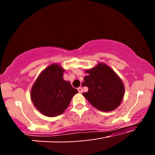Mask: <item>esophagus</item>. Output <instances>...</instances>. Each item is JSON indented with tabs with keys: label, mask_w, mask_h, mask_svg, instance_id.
<instances>
[{
	"label": "esophagus",
	"mask_w": 155,
	"mask_h": 155,
	"mask_svg": "<svg viewBox=\"0 0 155 155\" xmlns=\"http://www.w3.org/2000/svg\"><path fill=\"white\" fill-rule=\"evenodd\" d=\"M78 92H79V93H82V87H78Z\"/></svg>",
	"instance_id": "obj_1"
}]
</instances>
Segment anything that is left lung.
Returning <instances> with one entry per match:
<instances>
[{"mask_svg":"<svg viewBox=\"0 0 155 155\" xmlns=\"http://www.w3.org/2000/svg\"><path fill=\"white\" fill-rule=\"evenodd\" d=\"M82 86L88 87L83 96L96 109L101 111L116 109L124 96V85L113 70L104 63H99L94 68L86 71Z\"/></svg>","mask_w":155,"mask_h":155,"instance_id":"obj_1","label":"left lung"}]
</instances>
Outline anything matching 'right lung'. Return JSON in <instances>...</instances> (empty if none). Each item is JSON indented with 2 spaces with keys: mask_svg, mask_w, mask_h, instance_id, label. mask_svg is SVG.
<instances>
[{
  "mask_svg": "<svg viewBox=\"0 0 155 155\" xmlns=\"http://www.w3.org/2000/svg\"><path fill=\"white\" fill-rule=\"evenodd\" d=\"M63 72L58 64L49 65L40 74L31 88V101L44 116L54 117L62 114L78 92L70 82L63 80Z\"/></svg>",
  "mask_w": 155,
  "mask_h": 155,
  "instance_id": "obj_1",
  "label": "right lung"
}]
</instances>
